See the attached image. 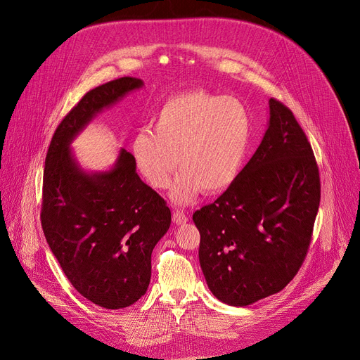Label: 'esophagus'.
I'll return each mask as SVG.
<instances>
[{"label":"esophagus","mask_w":360,"mask_h":360,"mask_svg":"<svg viewBox=\"0 0 360 360\" xmlns=\"http://www.w3.org/2000/svg\"><path fill=\"white\" fill-rule=\"evenodd\" d=\"M172 220H174L175 224H185L188 221V217L182 212H175L174 216H172Z\"/></svg>","instance_id":"obj_1"}]
</instances>
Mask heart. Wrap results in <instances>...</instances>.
<instances>
[{
  "label": "heart",
  "instance_id": "heart-1",
  "mask_svg": "<svg viewBox=\"0 0 360 360\" xmlns=\"http://www.w3.org/2000/svg\"><path fill=\"white\" fill-rule=\"evenodd\" d=\"M153 129L139 131L131 151L143 178L165 190L178 169L170 198L185 205L202 190L220 194L238 178L251 141L248 109L235 98L204 90L170 98L158 112Z\"/></svg>",
  "mask_w": 360,
  "mask_h": 360
}]
</instances>
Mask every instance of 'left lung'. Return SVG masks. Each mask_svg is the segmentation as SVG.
I'll list each match as a JSON object with an SVG mask.
<instances>
[{
    "label": "left lung",
    "mask_w": 360,
    "mask_h": 360,
    "mask_svg": "<svg viewBox=\"0 0 360 360\" xmlns=\"http://www.w3.org/2000/svg\"><path fill=\"white\" fill-rule=\"evenodd\" d=\"M266 134L235 182L197 210L207 286L231 307L285 289L309 248L321 185L312 147L292 110L269 101Z\"/></svg>",
    "instance_id": "1"
}]
</instances>
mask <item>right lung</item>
<instances>
[{
	"label": "right lung",
	"instance_id": "obj_1",
	"mask_svg": "<svg viewBox=\"0 0 360 360\" xmlns=\"http://www.w3.org/2000/svg\"><path fill=\"white\" fill-rule=\"evenodd\" d=\"M143 86L122 77L87 91L55 129L45 160L46 242L74 289L106 309L127 308L146 293L151 252L169 229L170 210L141 181L129 151L120 148L110 169L93 172L71 143L98 113Z\"/></svg>",
	"mask_w": 360,
	"mask_h": 360
}]
</instances>
